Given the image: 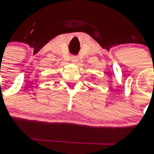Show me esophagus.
Returning <instances> with one entry per match:
<instances>
[{"label": "esophagus", "mask_w": 154, "mask_h": 154, "mask_svg": "<svg viewBox=\"0 0 154 154\" xmlns=\"http://www.w3.org/2000/svg\"><path fill=\"white\" fill-rule=\"evenodd\" d=\"M71 60H72L73 63H77V61H78V57H77V56L76 55L71 56Z\"/></svg>", "instance_id": "esophagus-1"}]
</instances>
